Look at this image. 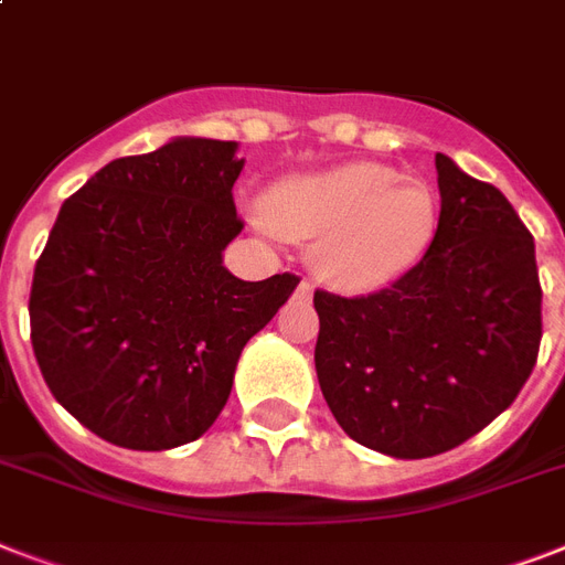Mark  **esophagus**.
<instances>
[{
	"label": "esophagus",
	"mask_w": 565,
	"mask_h": 565,
	"mask_svg": "<svg viewBox=\"0 0 565 565\" xmlns=\"http://www.w3.org/2000/svg\"><path fill=\"white\" fill-rule=\"evenodd\" d=\"M296 292H299V296H310V292H313V287H310V281H301L299 290Z\"/></svg>",
	"instance_id": "obj_1"
}]
</instances>
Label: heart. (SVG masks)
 Listing matches in <instances>:
<instances>
[{"label":"heart","mask_w":565,"mask_h":565,"mask_svg":"<svg viewBox=\"0 0 565 565\" xmlns=\"http://www.w3.org/2000/svg\"><path fill=\"white\" fill-rule=\"evenodd\" d=\"M264 222L275 234L313 243L310 266L337 290L370 292L419 264L439 222L437 195L381 163H343L275 184Z\"/></svg>","instance_id":"heart-1"}]
</instances>
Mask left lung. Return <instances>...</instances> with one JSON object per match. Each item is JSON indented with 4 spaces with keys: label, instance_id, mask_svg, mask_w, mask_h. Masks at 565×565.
<instances>
[{
    "label": "left lung",
    "instance_id": "left-lung-1",
    "mask_svg": "<svg viewBox=\"0 0 565 565\" xmlns=\"http://www.w3.org/2000/svg\"><path fill=\"white\" fill-rule=\"evenodd\" d=\"M437 184V234L411 273L354 299L313 292L328 407L398 460L451 451L508 411L543 337L534 237L513 204L446 154Z\"/></svg>",
    "mask_w": 565,
    "mask_h": 565
}]
</instances>
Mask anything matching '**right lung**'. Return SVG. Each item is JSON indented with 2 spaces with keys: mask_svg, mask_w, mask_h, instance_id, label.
<instances>
[{
  "mask_svg": "<svg viewBox=\"0 0 565 565\" xmlns=\"http://www.w3.org/2000/svg\"><path fill=\"white\" fill-rule=\"evenodd\" d=\"M234 140L172 137L117 158L61 204L34 266L31 345L57 402L96 437L167 451L211 428L239 352L299 278L239 281Z\"/></svg>",
  "mask_w": 565,
  "mask_h": 565,
  "instance_id": "obj_1",
  "label": "right lung"
}]
</instances>
